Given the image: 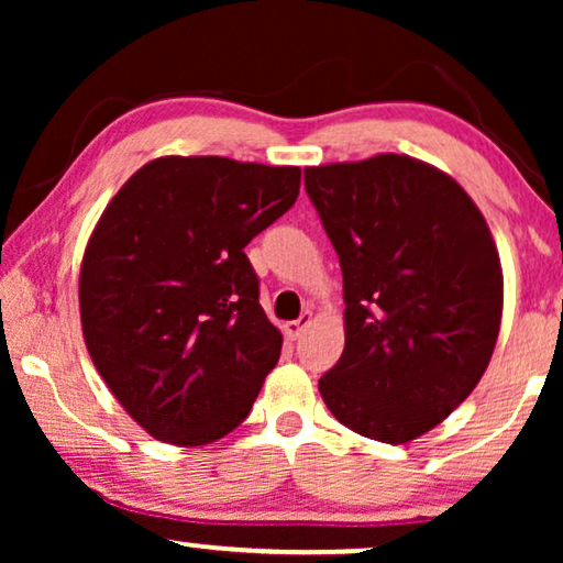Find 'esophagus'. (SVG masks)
Here are the masks:
<instances>
[{
	"mask_svg": "<svg viewBox=\"0 0 563 563\" xmlns=\"http://www.w3.org/2000/svg\"><path fill=\"white\" fill-rule=\"evenodd\" d=\"M310 322H312V312L305 310L302 314H299V320L284 322V333H287V338H291V341H295V338H299L307 328H310Z\"/></svg>",
	"mask_w": 563,
	"mask_h": 563,
	"instance_id": "34e87169",
	"label": "esophagus"
}]
</instances>
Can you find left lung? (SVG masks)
Returning a JSON list of instances; mask_svg holds the SVG:
<instances>
[{
	"mask_svg": "<svg viewBox=\"0 0 563 563\" xmlns=\"http://www.w3.org/2000/svg\"><path fill=\"white\" fill-rule=\"evenodd\" d=\"M343 272L345 349L320 379L338 422L382 443L433 430L487 372L503 266L474 199L426 161L305 168Z\"/></svg>",
	"mask_w": 563,
	"mask_h": 563,
	"instance_id": "1",
	"label": "left lung"
}]
</instances>
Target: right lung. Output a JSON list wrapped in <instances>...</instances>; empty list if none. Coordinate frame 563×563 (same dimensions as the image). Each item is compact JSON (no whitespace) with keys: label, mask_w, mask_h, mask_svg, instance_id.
Returning <instances> with one entry per match:
<instances>
[{"label":"right lung","mask_w":563,"mask_h":563,"mask_svg":"<svg viewBox=\"0 0 563 563\" xmlns=\"http://www.w3.org/2000/svg\"><path fill=\"white\" fill-rule=\"evenodd\" d=\"M299 166L161 156L122 184L79 276L84 343L145 433L205 445L245 420L282 353L245 245L295 205Z\"/></svg>","instance_id":"obj_1"}]
</instances>
